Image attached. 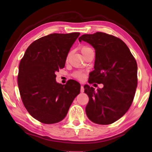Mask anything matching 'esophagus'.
<instances>
[{
  "mask_svg": "<svg viewBox=\"0 0 152 152\" xmlns=\"http://www.w3.org/2000/svg\"><path fill=\"white\" fill-rule=\"evenodd\" d=\"M84 86H81V87H80V92H84Z\"/></svg>",
  "mask_w": 152,
  "mask_h": 152,
  "instance_id": "1",
  "label": "esophagus"
}]
</instances>
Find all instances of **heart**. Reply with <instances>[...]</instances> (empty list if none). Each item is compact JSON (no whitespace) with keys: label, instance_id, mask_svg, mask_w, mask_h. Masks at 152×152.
I'll return each mask as SVG.
<instances>
[{"label":"heart","instance_id":"1","mask_svg":"<svg viewBox=\"0 0 152 152\" xmlns=\"http://www.w3.org/2000/svg\"><path fill=\"white\" fill-rule=\"evenodd\" d=\"M92 49L89 48V47H87V46H82L80 48V50H81V52L83 55L85 54L86 52H88V51L90 50H92ZM74 77L76 79L79 80H82L84 78V74L83 73H81V72H76L75 74H74Z\"/></svg>","mask_w":152,"mask_h":152}]
</instances>
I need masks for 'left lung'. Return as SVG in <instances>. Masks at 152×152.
Listing matches in <instances>:
<instances>
[{
	"label": "left lung",
	"instance_id": "1",
	"mask_svg": "<svg viewBox=\"0 0 152 152\" xmlns=\"http://www.w3.org/2000/svg\"><path fill=\"white\" fill-rule=\"evenodd\" d=\"M95 50L94 70L90 73L89 84H103L94 91L84 85L89 101L86 107L88 119L99 125H109L119 119L129 109L137 85V65L129 49L112 35L96 32L78 38Z\"/></svg>",
	"mask_w": 152,
	"mask_h": 152
}]
</instances>
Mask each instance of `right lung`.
<instances>
[{
    "instance_id": "obj_1",
    "label": "right lung",
    "mask_w": 152,
    "mask_h": 152,
    "mask_svg": "<svg viewBox=\"0 0 152 152\" xmlns=\"http://www.w3.org/2000/svg\"><path fill=\"white\" fill-rule=\"evenodd\" d=\"M80 33H52L35 40L20 60L17 80L22 102L29 114L45 124L66 116L80 84L57 83L56 72L65 66L68 53Z\"/></svg>"
}]
</instances>
